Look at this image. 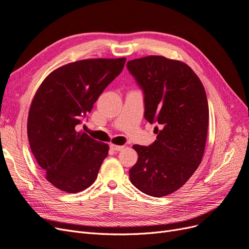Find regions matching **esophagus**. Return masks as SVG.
<instances>
[{"instance_id": "esophagus-1", "label": "esophagus", "mask_w": 249, "mask_h": 249, "mask_svg": "<svg viewBox=\"0 0 249 249\" xmlns=\"http://www.w3.org/2000/svg\"><path fill=\"white\" fill-rule=\"evenodd\" d=\"M110 148L114 150V152H120V150L124 149V145H116V144H113V143H111Z\"/></svg>"}]
</instances>
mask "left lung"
<instances>
[{"label": "left lung", "mask_w": 249, "mask_h": 249, "mask_svg": "<svg viewBox=\"0 0 249 249\" xmlns=\"http://www.w3.org/2000/svg\"><path fill=\"white\" fill-rule=\"evenodd\" d=\"M126 69L143 92L144 118L157 124L155 142L134 145L137 163L129 170L141 192L161 197L179 189L197 169L205 152L209 106L200 80L187 64L162 56L131 60Z\"/></svg>", "instance_id": "1"}]
</instances>
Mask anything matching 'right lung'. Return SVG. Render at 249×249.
Returning a JSON list of instances; mask_svg holds the SVG:
<instances>
[{"label": "right lung", "mask_w": 249, "mask_h": 249, "mask_svg": "<svg viewBox=\"0 0 249 249\" xmlns=\"http://www.w3.org/2000/svg\"><path fill=\"white\" fill-rule=\"evenodd\" d=\"M124 63L125 58L72 62L51 72L37 90L28 116L30 147L58 189L77 193L95 180L109 146L78 125Z\"/></svg>", "instance_id": "right-lung-1"}]
</instances>
